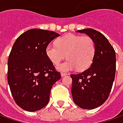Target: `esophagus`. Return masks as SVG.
<instances>
[{"label": "esophagus", "mask_w": 123, "mask_h": 123, "mask_svg": "<svg viewBox=\"0 0 123 123\" xmlns=\"http://www.w3.org/2000/svg\"><path fill=\"white\" fill-rule=\"evenodd\" d=\"M66 74H65V73H62V74H61V76H62V77H64V76H65V75H66Z\"/></svg>", "instance_id": "1"}]
</instances>
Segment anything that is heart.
Wrapping results in <instances>:
<instances>
[{
  "instance_id": "obj_1",
  "label": "heart",
  "mask_w": 123,
  "mask_h": 123,
  "mask_svg": "<svg viewBox=\"0 0 123 123\" xmlns=\"http://www.w3.org/2000/svg\"><path fill=\"white\" fill-rule=\"evenodd\" d=\"M95 53V44L89 36L67 34L57 40L56 44H49L46 55L55 65H58L65 57L68 60L57 66L60 71L75 69L84 71L90 66Z\"/></svg>"
}]
</instances>
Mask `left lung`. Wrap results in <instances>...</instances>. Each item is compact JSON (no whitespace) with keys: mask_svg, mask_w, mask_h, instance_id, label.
<instances>
[{"mask_svg":"<svg viewBox=\"0 0 123 123\" xmlns=\"http://www.w3.org/2000/svg\"><path fill=\"white\" fill-rule=\"evenodd\" d=\"M87 34L95 44L90 67L78 74H71L73 100L84 109H94L109 97L116 75V52L107 38L92 29L78 30Z\"/></svg>","mask_w":123,"mask_h":123,"instance_id":"obj_1","label":"left lung"}]
</instances>
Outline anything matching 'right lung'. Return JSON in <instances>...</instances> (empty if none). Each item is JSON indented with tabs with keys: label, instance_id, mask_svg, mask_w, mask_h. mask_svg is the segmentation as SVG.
Masks as SVG:
<instances>
[{
	"label": "right lung",
	"instance_id": "obj_1",
	"mask_svg": "<svg viewBox=\"0 0 123 123\" xmlns=\"http://www.w3.org/2000/svg\"><path fill=\"white\" fill-rule=\"evenodd\" d=\"M60 35L33 29L14 42L7 62V82L16 104L33 112L45 107L52 85L61 78L46 55L49 43Z\"/></svg>",
	"mask_w": 123,
	"mask_h": 123
}]
</instances>
